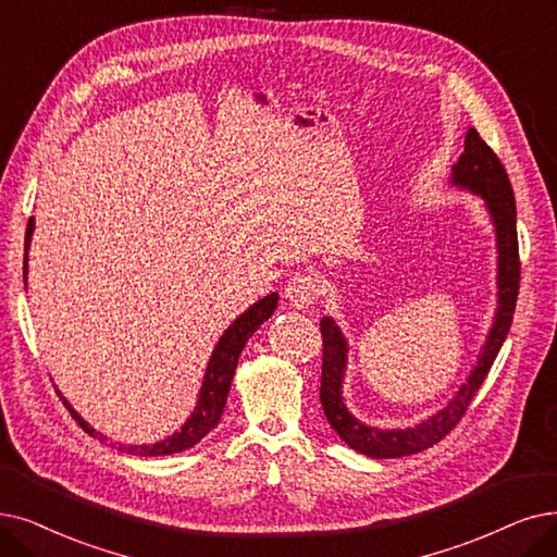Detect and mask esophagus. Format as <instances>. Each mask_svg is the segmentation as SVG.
Instances as JSON below:
<instances>
[{"label":"esophagus","instance_id":"34e87169","mask_svg":"<svg viewBox=\"0 0 557 557\" xmlns=\"http://www.w3.org/2000/svg\"><path fill=\"white\" fill-rule=\"evenodd\" d=\"M318 295H320V285H318L315 276L299 272L290 281H287L285 299L290 301V306H295V308H308L310 304H315Z\"/></svg>","mask_w":557,"mask_h":557}]
</instances>
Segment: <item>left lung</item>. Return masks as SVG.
<instances>
[{"instance_id": "8db88e82", "label": "left lung", "mask_w": 557, "mask_h": 557, "mask_svg": "<svg viewBox=\"0 0 557 557\" xmlns=\"http://www.w3.org/2000/svg\"><path fill=\"white\" fill-rule=\"evenodd\" d=\"M450 185L463 191H471L484 201V210L492 219L494 235H496V287H498V304L492 329L486 333V341L478 354V363L471 374L453 395L450 403L428 416L425 420L416 422L413 428H395L382 430L374 425H366L363 420L356 418L343 399V382L347 370V354L349 345L343 336L341 326L333 318L320 320L322 331V386H320V403L329 425L333 428L347 446L356 453H361L372 459H395L407 457L432 448L446 436L461 416L469 409L473 395L480 391L484 376L492 370L496 356L507 338L511 318H515L517 297H519V278H521V262H519V239H517V203L515 191H511L509 177L496 152L488 148L478 129L466 132L463 152L453 166Z\"/></svg>"}]
</instances>
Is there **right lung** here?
Wrapping results in <instances>:
<instances>
[{
  "instance_id": "1",
  "label": "right lung",
  "mask_w": 557,
  "mask_h": 557,
  "mask_svg": "<svg viewBox=\"0 0 557 557\" xmlns=\"http://www.w3.org/2000/svg\"><path fill=\"white\" fill-rule=\"evenodd\" d=\"M34 216L29 219L27 224V235H25V267H22V274H25V285H27V272H29V247H32V235H34ZM278 306V293H272L262 297L260 301H256L253 306H249V310H244V313L221 333L219 343L212 349V356L208 361L206 374H203V384L201 391H198V399H196V407L191 411V416L185 420V425L181 430H175L171 436L158 441V443H144V446H121V453L127 455H139V457H164V455H175V453H183L194 448L198 441H201L206 434H210L216 422L224 413L226 407V399H228V391H231V382H233V374L239 361V354L247 345V341L253 336V333L260 329L262 322L270 320L274 315V310ZM63 399L65 409L71 411V416L79 422V428L91 434L98 441H104L107 436H102L100 432H96L88 422L71 407L69 399Z\"/></svg>"
}]
</instances>
